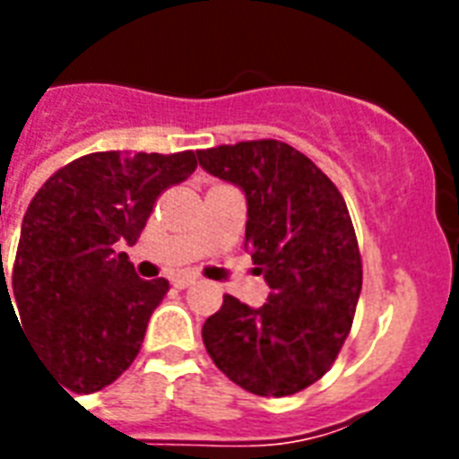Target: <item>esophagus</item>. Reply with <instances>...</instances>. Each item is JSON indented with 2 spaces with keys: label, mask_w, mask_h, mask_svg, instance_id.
<instances>
[{
  "label": "esophagus",
  "mask_w": 459,
  "mask_h": 459,
  "mask_svg": "<svg viewBox=\"0 0 459 459\" xmlns=\"http://www.w3.org/2000/svg\"><path fill=\"white\" fill-rule=\"evenodd\" d=\"M195 281H197V279H195L193 273H178V276H173V286L187 288V286H193Z\"/></svg>",
  "instance_id": "1"
}]
</instances>
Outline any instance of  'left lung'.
<instances>
[{
    "instance_id": "left-lung-1",
    "label": "left lung",
    "mask_w": 459,
    "mask_h": 459,
    "mask_svg": "<svg viewBox=\"0 0 459 459\" xmlns=\"http://www.w3.org/2000/svg\"><path fill=\"white\" fill-rule=\"evenodd\" d=\"M212 176L247 197L245 250L272 288L252 309L233 295L202 326L209 357L245 391L283 398L319 381L348 338L362 257L333 180L281 140L197 152Z\"/></svg>"
}]
</instances>
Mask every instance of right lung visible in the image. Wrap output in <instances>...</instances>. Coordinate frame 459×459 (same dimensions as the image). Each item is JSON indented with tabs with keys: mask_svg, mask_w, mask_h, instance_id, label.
<instances>
[{
	"mask_svg": "<svg viewBox=\"0 0 459 459\" xmlns=\"http://www.w3.org/2000/svg\"><path fill=\"white\" fill-rule=\"evenodd\" d=\"M195 169L193 150L92 152L61 166L28 204L6 295L71 393L102 391L138 357L169 281L138 279L117 247L138 240L159 195Z\"/></svg>",
	"mask_w": 459,
	"mask_h": 459,
	"instance_id": "add662e5",
	"label": "right lung"
}]
</instances>
